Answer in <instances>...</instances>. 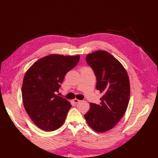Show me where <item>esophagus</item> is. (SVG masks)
I'll use <instances>...</instances> for the list:
<instances>
[{
  "label": "esophagus",
  "instance_id": "obj_1",
  "mask_svg": "<svg viewBox=\"0 0 158 158\" xmlns=\"http://www.w3.org/2000/svg\"><path fill=\"white\" fill-rule=\"evenodd\" d=\"M73 101H74V103L77 104V103L81 101H80V100H79V99H74L73 100Z\"/></svg>",
  "mask_w": 158,
  "mask_h": 158
}]
</instances>
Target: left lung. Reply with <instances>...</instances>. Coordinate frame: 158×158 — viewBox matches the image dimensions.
Masks as SVG:
<instances>
[{
  "label": "left lung",
  "instance_id": "left-lung-1",
  "mask_svg": "<svg viewBox=\"0 0 158 158\" xmlns=\"http://www.w3.org/2000/svg\"><path fill=\"white\" fill-rule=\"evenodd\" d=\"M86 61L96 76V89L103 96L99 104H90L84 118L95 131L104 132L113 128L125 114L130 96L129 79L121 63L107 51L89 54Z\"/></svg>",
  "mask_w": 158,
  "mask_h": 158
}]
</instances>
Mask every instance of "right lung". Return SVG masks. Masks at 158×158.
I'll return each mask as SVG.
<instances>
[{
  "label": "right lung",
  "instance_id": "add662e5",
  "mask_svg": "<svg viewBox=\"0 0 158 158\" xmlns=\"http://www.w3.org/2000/svg\"><path fill=\"white\" fill-rule=\"evenodd\" d=\"M79 58V55H49L36 61L26 73L22 86V102L40 129L52 131L64 124L71 104L56 93L64 76L77 64Z\"/></svg>",
  "mask_w": 158,
  "mask_h": 158
}]
</instances>
